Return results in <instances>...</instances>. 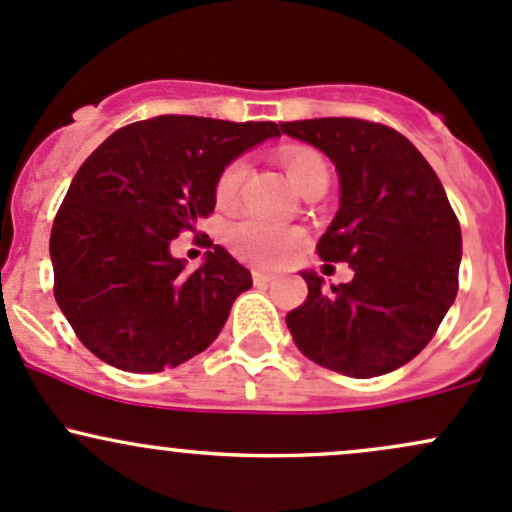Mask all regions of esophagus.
Returning a JSON list of instances; mask_svg holds the SVG:
<instances>
[{"label":"esophagus","instance_id":"esophagus-1","mask_svg":"<svg viewBox=\"0 0 512 512\" xmlns=\"http://www.w3.org/2000/svg\"><path fill=\"white\" fill-rule=\"evenodd\" d=\"M251 276H254V283L256 285H268L273 278H276V273L263 271V268H254V271H251Z\"/></svg>","mask_w":512,"mask_h":512}]
</instances>
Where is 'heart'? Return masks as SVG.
Returning a JSON list of instances; mask_svg holds the SVG:
<instances>
[{"label":"heart","mask_w":512,"mask_h":512,"mask_svg":"<svg viewBox=\"0 0 512 512\" xmlns=\"http://www.w3.org/2000/svg\"><path fill=\"white\" fill-rule=\"evenodd\" d=\"M283 166L288 173L290 183L295 188H302L310 178L315 175H327V163L317 151L310 148H285L283 151ZM246 175V161L236 158L222 170V175L217 178V195L219 205H229L234 200L236 192L241 188V180ZM300 241V234L295 229L278 227V224L263 222L258 217H244L239 222H234L229 227V244L239 256L249 258L256 263H276L280 258H285L290 251L295 249V244Z\"/></svg>","instance_id":"obj_1"}]
</instances>
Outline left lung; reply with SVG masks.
<instances>
[{
  "instance_id": "1",
  "label": "left lung",
  "mask_w": 512,
  "mask_h": 512,
  "mask_svg": "<svg viewBox=\"0 0 512 512\" xmlns=\"http://www.w3.org/2000/svg\"><path fill=\"white\" fill-rule=\"evenodd\" d=\"M280 131L337 168L339 210L317 254L354 271L332 291L315 271L300 273L307 300L285 317L293 342L344 376L405 366L434 337L459 285L461 229L437 173L383 124L327 117L283 122Z\"/></svg>"
}]
</instances>
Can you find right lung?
<instances>
[{"instance_id": "obj_1", "label": "right lung", "mask_w": 512, "mask_h": 512, "mask_svg": "<svg viewBox=\"0 0 512 512\" xmlns=\"http://www.w3.org/2000/svg\"><path fill=\"white\" fill-rule=\"evenodd\" d=\"M276 122L156 117L114 131L70 183L51 232L56 302L104 364L158 373L205 351L249 268L212 246L195 271L170 241L217 205V178Z\"/></svg>"}]
</instances>
